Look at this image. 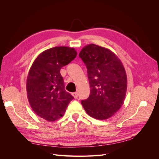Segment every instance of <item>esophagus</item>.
Here are the masks:
<instances>
[{
  "mask_svg": "<svg viewBox=\"0 0 159 159\" xmlns=\"http://www.w3.org/2000/svg\"><path fill=\"white\" fill-rule=\"evenodd\" d=\"M72 95L74 96V98L75 99H77V98H78V93H77V92H74V93H72Z\"/></svg>",
  "mask_w": 159,
  "mask_h": 159,
  "instance_id": "34e87169",
  "label": "esophagus"
}]
</instances>
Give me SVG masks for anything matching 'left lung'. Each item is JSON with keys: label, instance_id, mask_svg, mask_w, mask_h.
I'll return each mask as SVG.
<instances>
[{"label": "left lung", "instance_id": "obj_1", "mask_svg": "<svg viewBox=\"0 0 159 159\" xmlns=\"http://www.w3.org/2000/svg\"><path fill=\"white\" fill-rule=\"evenodd\" d=\"M88 70L89 98L81 105L89 116L107 119L117 113L125 98L127 79L122 62L113 52L93 44L79 54Z\"/></svg>", "mask_w": 159, "mask_h": 159}]
</instances>
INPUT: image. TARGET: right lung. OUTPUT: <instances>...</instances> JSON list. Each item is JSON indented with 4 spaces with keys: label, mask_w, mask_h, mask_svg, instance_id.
<instances>
[{
    "label": "right lung",
    "mask_w": 159,
    "mask_h": 159,
    "mask_svg": "<svg viewBox=\"0 0 159 159\" xmlns=\"http://www.w3.org/2000/svg\"><path fill=\"white\" fill-rule=\"evenodd\" d=\"M76 56L77 52L73 48H52L36 57L28 72L26 80L28 102L38 116L48 121L63 117L68 104L74 99L64 89L60 70Z\"/></svg>",
    "instance_id": "obj_1"
}]
</instances>
